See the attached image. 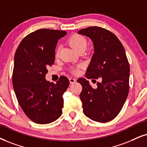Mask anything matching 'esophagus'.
<instances>
[{
    "label": "esophagus",
    "mask_w": 147,
    "mask_h": 147,
    "mask_svg": "<svg viewBox=\"0 0 147 147\" xmlns=\"http://www.w3.org/2000/svg\"><path fill=\"white\" fill-rule=\"evenodd\" d=\"M69 81H70V83H75L76 81H77V79H75V78L71 77V78H70V79H69Z\"/></svg>",
    "instance_id": "34e87169"
}]
</instances>
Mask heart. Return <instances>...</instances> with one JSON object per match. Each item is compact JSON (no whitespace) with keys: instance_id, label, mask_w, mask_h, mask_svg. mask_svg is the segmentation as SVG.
I'll return each instance as SVG.
<instances>
[{"instance_id":"b5f03b06","label":"heart","mask_w":147,"mask_h":147,"mask_svg":"<svg viewBox=\"0 0 147 147\" xmlns=\"http://www.w3.org/2000/svg\"><path fill=\"white\" fill-rule=\"evenodd\" d=\"M68 42L70 44V45L74 48L75 50H77V51H81L83 50H85L87 45V39L85 38V36H83V35L81 34H73L70 37L69 39H68ZM60 53V48H57L56 49V55H59ZM83 66V65H79V68H81ZM79 68H72V71L74 73H78L79 72Z\"/></svg>"}]
</instances>
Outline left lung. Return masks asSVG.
I'll list each match as a JSON object with an SVG mask.
<instances>
[{
    "instance_id": "left-lung-1",
    "label": "left lung",
    "mask_w": 147,
    "mask_h": 147,
    "mask_svg": "<svg viewBox=\"0 0 147 147\" xmlns=\"http://www.w3.org/2000/svg\"><path fill=\"white\" fill-rule=\"evenodd\" d=\"M79 33L90 37L94 46L85 76L102 79L96 89L84 78L77 80L82 85L79 96L83 113L93 121L109 122L120 113L129 93L130 69L125 49L116 35L103 28L88 27Z\"/></svg>"
}]
</instances>
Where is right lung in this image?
<instances>
[{
  "mask_svg": "<svg viewBox=\"0 0 147 147\" xmlns=\"http://www.w3.org/2000/svg\"><path fill=\"white\" fill-rule=\"evenodd\" d=\"M64 30L42 28L30 33L20 42L14 57L12 83L17 100L31 121L47 124L61 116L62 95L69 80L61 76L56 84L45 79L55 62V50Z\"/></svg>",
  "mask_w": 147,
  "mask_h": 147,
  "instance_id": "obj_1",
  "label": "right lung"
}]
</instances>
